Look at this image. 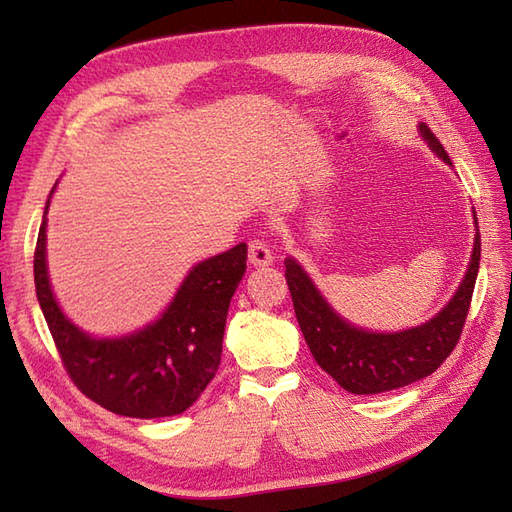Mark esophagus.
Here are the masks:
<instances>
[{"mask_svg": "<svg viewBox=\"0 0 512 512\" xmlns=\"http://www.w3.org/2000/svg\"><path fill=\"white\" fill-rule=\"evenodd\" d=\"M248 262L253 266H268L273 264V253L262 239H250L248 242Z\"/></svg>", "mask_w": 512, "mask_h": 512, "instance_id": "obj_1", "label": "esophagus"}]
</instances>
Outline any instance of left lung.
I'll return each mask as SVG.
<instances>
[{
	"label": "left lung",
	"instance_id": "left-lung-1",
	"mask_svg": "<svg viewBox=\"0 0 512 512\" xmlns=\"http://www.w3.org/2000/svg\"><path fill=\"white\" fill-rule=\"evenodd\" d=\"M420 134L451 165L449 154L429 125L420 123ZM480 248V233H477L469 270L449 306L420 328L396 334H374L345 323L325 303L301 266L286 259V284L292 306L314 361L352 394H380V391L411 385L436 372L460 341L471 308L477 270H480Z\"/></svg>",
	"mask_w": 512,
	"mask_h": 512
}]
</instances>
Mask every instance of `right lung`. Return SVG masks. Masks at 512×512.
<instances>
[{
	"label": "right lung",
	"instance_id": "obj_1",
	"mask_svg": "<svg viewBox=\"0 0 512 512\" xmlns=\"http://www.w3.org/2000/svg\"><path fill=\"white\" fill-rule=\"evenodd\" d=\"M48 209V206H46ZM246 273V244L193 266L165 314L123 339H90L63 317L46 270V217L35 248V288L61 363L81 394L127 418L187 411L215 378L233 292Z\"/></svg>",
	"mask_w": 512,
	"mask_h": 512
}]
</instances>
